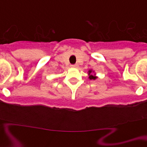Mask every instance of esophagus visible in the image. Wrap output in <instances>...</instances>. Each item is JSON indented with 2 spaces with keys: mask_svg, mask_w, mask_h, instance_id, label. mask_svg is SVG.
Instances as JSON below:
<instances>
[{
  "mask_svg": "<svg viewBox=\"0 0 147 147\" xmlns=\"http://www.w3.org/2000/svg\"><path fill=\"white\" fill-rule=\"evenodd\" d=\"M71 68H77L78 65H77V64H75V65H71Z\"/></svg>",
  "mask_w": 147,
  "mask_h": 147,
  "instance_id": "1",
  "label": "esophagus"
}]
</instances>
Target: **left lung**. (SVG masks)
Here are the masks:
<instances>
[{"instance_id":"obj_1","label":"left lung","mask_w":147,"mask_h":147,"mask_svg":"<svg viewBox=\"0 0 147 147\" xmlns=\"http://www.w3.org/2000/svg\"><path fill=\"white\" fill-rule=\"evenodd\" d=\"M88 78H89L90 80H96V78H98V77L96 76V73H95L94 71H93L92 69L88 70Z\"/></svg>"}]
</instances>
